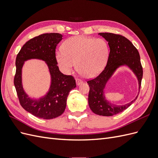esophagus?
Listing matches in <instances>:
<instances>
[{"instance_id": "obj_1", "label": "esophagus", "mask_w": 158, "mask_h": 158, "mask_svg": "<svg viewBox=\"0 0 158 158\" xmlns=\"http://www.w3.org/2000/svg\"><path fill=\"white\" fill-rule=\"evenodd\" d=\"M76 85H80V84H82L83 83L82 80H80V79H78V78L76 79Z\"/></svg>"}]
</instances>
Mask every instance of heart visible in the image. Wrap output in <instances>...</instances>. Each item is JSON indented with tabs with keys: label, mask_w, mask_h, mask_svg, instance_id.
I'll use <instances>...</instances> for the list:
<instances>
[{
	"label": "heart",
	"mask_w": 158,
	"mask_h": 158,
	"mask_svg": "<svg viewBox=\"0 0 158 158\" xmlns=\"http://www.w3.org/2000/svg\"><path fill=\"white\" fill-rule=\"evenodd\" d=\"M62 49L55 53L61 71L69 74L76 64L78 71L87 78L101 73L109 55V46L104 39L82 35L69 38L63 43Z\"/></svg>",
	"instance_id": "1"
}]
</instances>
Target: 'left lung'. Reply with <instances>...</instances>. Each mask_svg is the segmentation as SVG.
<instances>
[{
  "instance_id": "1",
  "label": "left lung",
  "mask_w": 158,
  "mask_h": 158,
  "mask_svg": "<svg viewBox=\"0 0 158 158\" xmlns=\"http://www.w3.org/2000/svg\"><path fill=\"white\" fill-rule=\"evenodd\" d=\"M99 35L108 42L110 52L106 68L96 78L87 82L89 86L88 103L90 109L95 114L113 116L123 112L131 106L136 101L138 94L132 102L125 105L112 104L106 99L104 94V89L109 80L118 68L127 66L136 76L140 91L143 70L139 52L125 37L112 33H99Z\"/></svg>"
}]
</instances>
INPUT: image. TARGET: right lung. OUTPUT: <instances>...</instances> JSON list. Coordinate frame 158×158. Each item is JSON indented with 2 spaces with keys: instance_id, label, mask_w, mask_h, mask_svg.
I'll use <instances>...</instances> for the list:
<instances>
[{
  "instance_id": "add662e5",
  "label": "right lung",
  "mask_w": 158,
  "mask_h": 158,
  "mask_svg": "<svg viewBox=\"0 0 158 158\" xmlns=\"http://www.w3.org/2000/svg\"><path fill=\"white\" fill-rule=\"evenodd\" d=\"M62 40L63 35L60 33H44L27 41L16 56L14 83L19 101L26 111L41 118L51 119L61 115L65 110L69 92L76 88L73 76L63 74L57 66L55 49ZM30 59L45 61L51 75L48 92L39 99L30 98L23 88L22 67L24 62Z\"/></svg>"
}]
</instances>
